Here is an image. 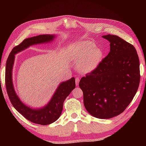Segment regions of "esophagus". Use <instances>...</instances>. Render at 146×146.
<instances>
[{"label":"esophagus","mask_w":146,"mask_h":146,"mask_svg":"<svg viewBox=\"0 0 146 146\" xmlns=\"http://www.w3.org/2000/svg\"><path fill=\"white\" fill-rule=\"evenodd\" d=\"M79 81H80V78H76V79H75V84H76V86H78Z\"/></svg>","instance_id":"obj_1"}]
</instances>
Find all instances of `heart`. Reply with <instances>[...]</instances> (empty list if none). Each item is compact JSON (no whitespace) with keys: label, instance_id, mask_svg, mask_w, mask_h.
Wrapping results in <instances>:
<instances>
[{"label":"heart","instance_id":"obj_1","mask_svg":"<svg viewBox=\"0 0 146 146\" xmlns=\"http://www.w3.org/2000/svg\"><path fill=\"white\" fill-rule=\"evenodd\" d=\"M95 46L93 42L90 40L80 41L71 45V56L73 60L77 64L78 70L80 73H92L102 60V49Z\"/></svg>","mask_w":146,"mask_h":146}]
</instances>
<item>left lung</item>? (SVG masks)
<instances>
[{
    "label": "left lung",
    "instance_id": "obj_1",
    "mask_svg": "<svg viewBox=\"0 0 146 146\" xmlns=\"http://www.w3.org/2000/svg\"><path fill=\"white\" fill-rule=\"evenodd\" d=\"M102 37L110 42V53L95 71L81 78L79 87L87 111L108 119L122 113L135 97L140 84V63L131 44L113 35Z\"/></svg>",
    "mask_w": 146,
    "mask_h": 146
}]
</instances>
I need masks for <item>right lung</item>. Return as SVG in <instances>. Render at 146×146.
Returning <instances> with one entry per match:
<instances>
[{
    "instance_id": "1",
    "label": "right lung",
    "mask_w": 146,
    "mask_h": 146,
    "mask_svg": "<svg viewBox=\"0 0 146 146\" xmlns=\"http://www.w3.org/2000/svg\"><path fill=\"white\" fill-rule=\"evenodd\" d=\"M56 37V35H40L26 38L19 46L12 49L6 65L5 80L9 100L17 111L30 122L40 125L52 123L60 117L63 109V104L66 97L75 88V79L72 77L59 84L48 103L42 108H31L22 101L15 90L13 83V68L16 54L25 50L35 44L50 43Z\"/></svg>"
}]
</instances>
